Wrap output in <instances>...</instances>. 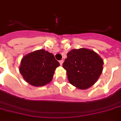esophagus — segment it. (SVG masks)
<instances>
[{
    "label": "esophagus",
    "instance_id": "esophagus-1",
    "mask_svg": "<svg viewBox=\"0 0 121 121\" xmlns=\"http://www.w3.org/2000/svg\"><path fill=\"white\" fill-rule=\"evenodd\" d=\"M63 62H64V60H60L59 61V63L60 65H62V64H63Z\"/></svg>",
    "mask_w": 121,
    "mask_h": 121
}]
</instances>
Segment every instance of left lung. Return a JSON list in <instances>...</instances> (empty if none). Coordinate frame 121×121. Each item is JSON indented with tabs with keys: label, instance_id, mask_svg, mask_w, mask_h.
I'll list each match as a JSON object with an SVG mask.
<instances>
[{
	"label": "left lung",
	"instance_id": "1",
	"mask_svg": "<svg viewBox=\"0 0 121 121\" xmlns=\"http://www.w3.org/2000/svg\"><path fill=\"white\" fill-rule=\"evenodd\" d=\"M104 62L99 55L86 48L74 49L67 53L62 64L69 83L86 90L95 83L102 73Z\"/></svg>",
	"mask_w": 121,
	"mask_h": 121
}]
</instances>
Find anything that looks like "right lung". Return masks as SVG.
Listing matches in <instances>:
<instances>
[{
    "label": "right lung",
    "mask_w": 121,
    "mask_h": 121,
    "mask_svg": "<svg viewBox=\"0 0 121 121\" xmlns=\"http://www.w3.org/2000/svg\"><path fill=\"white\" fill-rule=\"evenodd\" d=\"M59 62L53 55L44 50H36L22 59L20 73L28 83L34 86H42L50 83Z\"/></svg>",
    "instance_id": "1"
}]
</instances>
